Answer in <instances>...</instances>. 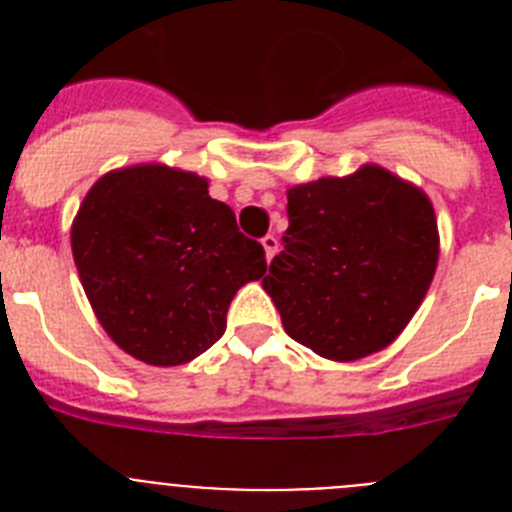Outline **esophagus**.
Here are the masks:
<instances>
[{
    "label": "esophagus",
    "mask_w": 512,
    "mask_h": 512,
    "mask_svg": "<svg viewBox=\"0 0 512 512\" xmlns=\"http://www.w3.org/2000/svg\"><path fill=\"white\" fill-rule=\"evenodd\" d=\"M261 246H264V251H266V261H271V259H274V253H277L279 241L269 233V235H264V238H261Z\"/></svg>",
    "instance_id": "34e87169"
}]
</instances>
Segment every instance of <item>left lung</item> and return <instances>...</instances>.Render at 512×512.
Returning a JSON list of instances; mask_svg holds the SVG:
<instances>
[{
    "instance_id": "obj_1",
    "label": "left lung",
    "mask_w": 512,
    "mask_h": 512,
    "mask_svg": "<svg viewBox=\"0 0 512 512\" xmlns=\"http://www.w3.org/2000/svg\"><path fill=\"white\" fill-rule=\"evenodd\" d=\"M287 217L284 251L261 282L284 330L333 361L390 346L436 274V212L423 189L366 164L289 189Z\"/></svg>"
}]
</instances>
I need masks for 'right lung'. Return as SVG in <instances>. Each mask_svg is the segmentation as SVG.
Instances as JSON below:
<instances>
[{"label": "right lung", "mask_w": 512, "mask_h": 512, "mask_svg": "<svg viewBox=\"0 0 512 512\" xmlns=\"http://www.w3.org/2000/svg\"><path fill=\"white\" fill-rule=\"evenodd\" d=\"M71 251L107 336L151 366L205 354L235 292L266 271L261 243L207 179L164 164L104 174L76 212Z\"/></svg>", "instance_id": "1"}]
</instances>
